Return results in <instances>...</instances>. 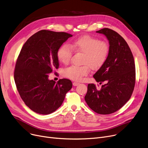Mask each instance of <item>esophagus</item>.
<instances>
[{
	"instance_id": "34e87169",
	"label": "esophagus",
	"mask_w": 148,
	"mask_h": 148,
	"mask_svg": "<svg viewBox=\"0 0 148 148\" xmlns=\"http://www.w3.org/2000/svg\"><path fill=\"white\" fill-rule=\"evenodd\" d=\"M73 84L74 86H78V85L79 84V83H78V82H74L73 83Z\"/></svg>"
}]
</instances>
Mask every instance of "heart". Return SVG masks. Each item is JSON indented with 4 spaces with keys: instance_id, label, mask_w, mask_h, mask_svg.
I'll return each instance as SVG.
<instances>
[{
    "instance_id": "1",
    "label": "heart",
    "mask_w": 148,
    "mask_h": 148,
    "mask_svg": "<svg viewBox=\"0 0 148 148\" xmlns=\"http://www.w3.org/2000/svg\"><path fill=\"white\" fill-rule=\"evenodd\" d=\"M73 50L84 54L82 66H71L64 69L63 75L74 81H81L86 76L90 69L96 70L106 62L110 53V45L106 41L100 40L90 35H83L71 42L69 45L64 44L57 51L58 60L67 65L71 60Z\"/></svg>"
}]
</instances>
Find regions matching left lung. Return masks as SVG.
Listing matches in <instances>:
<instances>
[{
  "instance_id": "1",
  "label": "left lung",
  "mask_w": 148,
  "mask_h": 148,
  "mask_svg": "<svg viewBox=\"0 0 148 148\" xmlns=\"http://www.w3.org/2000/svg\"><path fill=\"white\" fill-rule=\"evenodd\" d=\"M97 32L104 34L110 45L106 62L94 75L99 84L105 83L100 90L94 84H88L84 99L93 111L108 114L120 109L131 98L135 86L136 67L128 45L119 34L108 28Z\"/></svg>"
}]
</instances>
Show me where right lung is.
<instances>
[{"label": "right lung", "instance_id": "obj_1", "mask_svg": "<svg viewBox=\"0 0 148 148\" xmlns=\"http://www.w3.org/2000/svg\"><path fill=\"white\" fill-rule=\"evenodd\" d=\"M73 35L41 30L23 45L14 70V80L25 104L34 112L49 114L62 105L71 81L49 80V74L59 68L57 51Z\"/></svg>", "mask_w": 148, "mask_h": 148}]
</instances>
